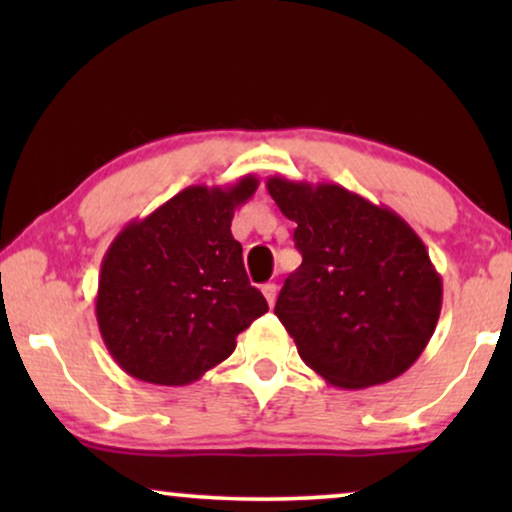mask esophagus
Listing matches in <instances>:
<instances>
[{
	"mask_svg": "<svg viewBox=\"0 0 512 512\" xmlns=\"http://www.w3.org/2000/svg\"><path fill=\"white\" fill-rule=\"evenodd\" d=\"M263 296H265V300H268V305L272 307L275 305V300H277V284H263Z\"/></svg>",
	"mask_w": 512,
	"mask_h": 512,
	"instance_id": "34e87169",
	"label": "esophagus"
}]
</instances>
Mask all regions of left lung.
<instances>
[{
	"mask_svg": "<svg viewBox=\"0 0 512 512\" xmlns=\"http://www.w3.org/2000/svg\"><path fill=\"white\" fill-rule=\"evenodd\" d=\"M265 186L296 223L303 254L275 305L300 359L340 389L403 375L429 345L443 305L419 235L394 209L338 184L270 177Z\"/></svg>",
	"mask_w": 512,
	"mask_h": 512,
	"instance_id": "obj_1",
	"label": "left lung"
}]
</instances>
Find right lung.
<instances>
[{"label":"right lung","mask_w":512,"mask_h":512,"mask_svg":"<svg viewBox=\"0 0 512 512\" xmlns=\"http://www.w3.org/2000/svg\"><path fill=\"white\" fill-rule=\"evenodd\" d=\"M256 188L254 174L226 188L188 186L111 242L97 284V326L135 380L160 387L200 380L268 312L230 233L235 209Z\"/></svg>","instance_id":"1"}]
</instances>
